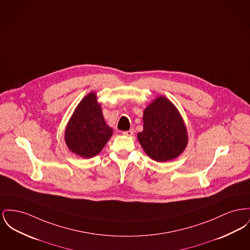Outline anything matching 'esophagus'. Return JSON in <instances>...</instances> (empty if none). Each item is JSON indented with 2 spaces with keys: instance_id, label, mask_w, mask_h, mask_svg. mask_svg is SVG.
<instances>
[{
  "instance_id": "1",
  "label": "esophagus",
  "mask_w": 250,
  "mask_h": 250,
  "mask_svg": "<svg viewBox=\"0 0 250 250\" xmlns=\"http://www.w3.org/2000/svg\"><path fill=\"white\" fill-rule=\"evenodd\" d=\"M133 133H134L133 129H130V130H127V131H124L123 134H124L125 136H128V137H131V136L133 135Z\"/></svg>"
}]
</instances>
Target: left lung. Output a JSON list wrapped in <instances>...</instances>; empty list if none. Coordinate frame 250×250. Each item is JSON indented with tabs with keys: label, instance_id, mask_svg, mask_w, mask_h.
Segmentation results:
<instances>
[{
	"label": "left lung",
	"instance_id": "1",
	"mask_svg": "<svg viewBox=\"0 0 250 250\" xmlns=\"http://www.w3.org/2000/svg\"><path fill=\"white\" fill-rule=\"evenodd\" d=\"M138 140L147 155L157 162L176 159L188 143L184 122L176 106L160 96L144 112V130Z\"/></svg>",
	"mask_w": 250,
	"mask_h": 250
}]
</instances>
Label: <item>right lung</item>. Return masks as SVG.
<instances>
[{
  "mask_svg": "<svg viewBox=\"0 0 250 250\" xmlns=\"http://www.w3.org/2000/svg\"><path fill=\"white\" fill-rule=\"evenodd\" d=\"M111 135L112 129L104 122L96 94L88 93L69 121L65 131L67 146L82 158H92L103 149Z\"/></svg>",
  "mask_w": 250,
  "mask_h": 250,
  "instance_id": "right-lung-1",
  "label": "right lung"
}]
</instances>
